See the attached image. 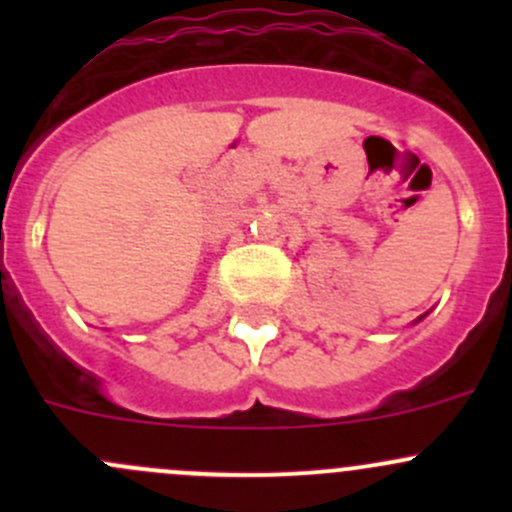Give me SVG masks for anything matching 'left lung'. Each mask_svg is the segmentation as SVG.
I'll list each match as a JSON object with an SVG mask.
<instances>
[{"instance_id":"left-lung-1","label":"left lung","mask_w":512,"mask_h":512,"mask_svg":"<svg viewBox=\"0 0 512 512\" xmlns=\"http://www.w3.org/2000/svg\"><path fill=\"white\" fill-rule=\"evenodd\" d=\"M423 317H426V314H421V317H418V319H416V322H421V319H423Z\"/></svg>"}]
</instances>
